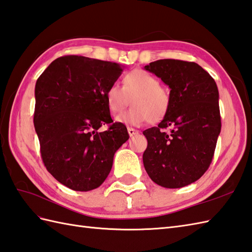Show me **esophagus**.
<instances>
[{
	"label": "esophagus",
	"instance_id": "1",
	"mask_svg": "<svg viewBox=\"0 0 252 252\" xmlns=\"http://www.w3.org/2000/svg\"><path fill=\"white\" fill-rule=\"evenodd\" d=\"M127 133H128V135L132 137L134 135H136V134H138V131L133 127H127Z\"/></svg>",
	"mask_w": 252,
	"mask_h": 252
}]
</instances>
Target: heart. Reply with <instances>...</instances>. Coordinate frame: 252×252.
I'll list each match as a JSON object with an SVG mask.
<instances>
[{"label":"heart","mask_w":252,"mask_h":252,"mask_svg":"<svg viewBox=\"0 0 252 252\" xmlns=\"http://www.w3.org/2000/svg\"><path fill=\"white\" fill-rule=\"evenodd\" d=\"M110 113L118 114L132 98L133 106L117 117V121L126 126H140L150 121L160 122L171 107V95L156 76L143 69H133L125 75L122 87L112 85L105 93Z\"/></svg>","instance_id":"obj_1"}]
</instances>
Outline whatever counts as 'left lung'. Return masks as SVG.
Instances as JSON below:
<instances>
[{
	"mask_svg": "<svg viewBox=\"0 0 252 252\" xmlns=\"http://www.w3.org/2000/svg\"><path fill=\"white\" fill-rule=\"evenodd\" d=\"M144 68L171 89L166 117L143 132L148 142L144 166L157 185L181 188L200 179L212 163L221 131L218 88L194 62L164 59Z\"/></svg>",
	"mask_w": 252,
	"mask_h": 252,
	"instance_id": "8db88e82",
	"label": "left lung"
}]
</instances>
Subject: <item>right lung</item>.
Masks as SVG:
<instances>
[{"instance_id": "obj_1", "label": "right lung", "mask_w": 252, "mask_h": 252, "mask_svg": "<svg viewBox=\"0 0 252 252\" xmlns=\"http://www.w3.org/2000/svg\"><path fill=\"white\" fill-rule=\"evenodd\" d=\"M118 63L81 56L52 61L35 85L34 126L44 164L75 191L96 189L114 156L128 139L125 125L110 117L105 93L121 75ZM107 124L106 131H98Z\"/></svg>"}]
</instances>
